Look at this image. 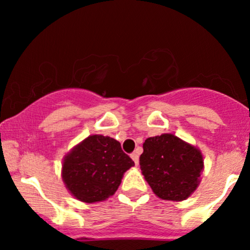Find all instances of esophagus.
<instances>
[{
  "label": "esophagus",
  "instance_id": "esophagus-1",
  "mask_svg": "<svg viewBox=\"0 0 250 250\" xmlns=\"http://www.w3.org/2000/svg\"><path fill=\"white\" fill-rule=\"evenodd\" d=\"M130 156H131V159H133V161L135 162V165L139 166V154L133 153V154L130 155Z\"/></svg>",
  "mask_w": 250,
  "mask_h": 250
}]
</instances>
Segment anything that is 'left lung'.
I'll return each mask as SVG.
<instances>
[{
    "mask_svg": "<svg viewBox=\"0 0 250 250\" xmlns=\"http://www.w3.org/2000/svg\"><path fill=\"white\" fill-rule=\"evenodd\" d=\"M143 176L162 200L188 199L200 185L203 156L200 149L173 134L149 137L140 156Z\"/></svg>",
    "mask_w": 250,
    "mask_h": 250,
    "instance_id": "8db88e82",
    "label": "left lung"
}]
</instances>
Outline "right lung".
Segmentation results:
<instances>
[{
  "label": "right lung",
  "instance_id": "right-lung-1",
  "mask_svg": "<svg viewBox=\"0 0 250 250\" xmlns=\"http://www.w3.org/2000/svg\"><path fill=\"white\" fill-rule=\"evenodd\" d=\"M134 165L119 141L103 135H90L64 156L62 179L79 201L100 202L115 194L123 174Z\"/></svg>",
  "mask_w": 250,
  "mask_h": 250
}]
</instances>
